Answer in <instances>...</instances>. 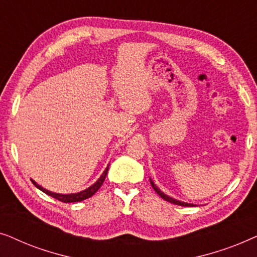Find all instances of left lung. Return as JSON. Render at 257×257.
I'll list each match as a JSON object with an SVG mask.
<instances>
[{"mask_svg":"<svg viewBox=\"0 0 257 257\" xmlns=\"http://www.w3.org/2000/svg\"><path fill=\"white\" fill-rule=\"evenodd\" d=\"M150 182H151V185H152V187H153V189L154 191H156L158 194H159L161 198H163L165 201H168V202H171V203H174V205H179V206H185V207H192V206H194V205H192V203H187V202H181V201H178V200H175V199H172L171 196H168V195H166L165 194V193H163L160 191L159 188L157 187L156 186V184H154V182L151 180L150 179Z\"/></svg>","mask_w":257,"mask_h":257,"instance_id":"obj_1","label":"left lung"}]
</instances>
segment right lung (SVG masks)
Segmentation results:
<instances>
[{"label": "right lung", "instance_id": "right-lung-1", "mask_svg": "<svg viewBox=\"0 0 257 257\" xmlns=\"http://www.w3.org/2000/svg\"><path fill=\"white\" fill-rule=\"evenodd\" d=\"M107 171H108V166L106 167V170L104 171V173L100 175V178L98 179V180L94 182L92 186H90L89 188L84 189V191H82V192L76 193V194H58V193H52L50 191H48V189L41 187V186L36 184V182H35L34 180H31V182H33V184L36 186L38 189H41L42 192H44L45 194L50 195V196H52V198L59 200V201L65 202V203H68V202H79V201H83V200H85V199L91 198V196H92L94 193H96L98 189L100 188V186L103 185L105 178H106Z\"/></svg>", "mask_w": 257, "mask_h": 257}]
</instances>
